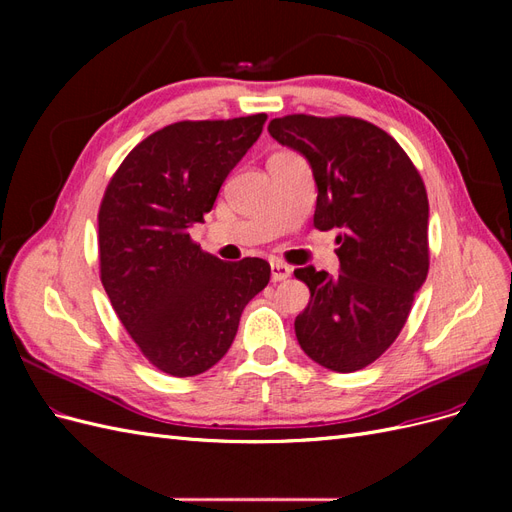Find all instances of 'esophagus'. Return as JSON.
<instances>
[{
    "instance_id": "1",
    "label": "esophagus",
    "mask_w": 512,
    "mask_h": 512,
    "mask_svg": "<svg viewBox=\"0 0 512 512\" xmlns=\"http://www.w3.org/2000/svg\"><path fill=\"white\" fill-rule=\"evenodd\" d=\"M290 273H292V269L288 265H284V262H280V260H273L271 262V280L273 282L288 280Z\"/></svg>"
}]
</instances>
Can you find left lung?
I'll use <instances>...</instances> for the list:
<instances>
[{
	"label": "left lung",
	"mask_w": 512,
	"mask_h": 512,
	"mask_svg": "<svg viewBox=\"0 0 512 512\" xmlns=\"http://www.w3.org/2000/svg\"><path fill=\"white\" fill-rule=\"evenodd\" d=\"M269 134L312 166L314 226L342 230V273L294 271L312 292L294 333L309 359L350 374L395 342L427 280L425 183L395 138L363 119L286 115L269 123Z\"/></svg>",
	"instance_id": "1"
}]
</instances>
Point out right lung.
<instances>
[{"instance_id":"1","label":"right lung","mask_w":512,"mask_h":512,"mask_svg":"<svg viewBox=\"0 0 512 512\" xmlns=\"http://www.w3.org/2000/svg\"><path fill=\"white\" fill-rule=\"evenodd\" d=\"M265 121L258 113L170 123L138 143L106 185L100 280L134 344L164 374L211 369L235 339L243 307L269 284L267 260L224 262L190 237Z\"/></svg>"}]
</instances>
